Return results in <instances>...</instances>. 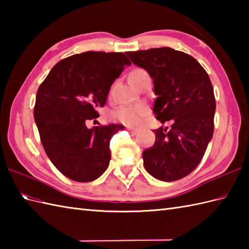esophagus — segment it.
Listing matches in <instances>:
<instances>
[{"label":"esophagus","instance_id":"34e87169","mask_svg":"<svg viewBox=\"0 0 249 249\" xmlns=\"http://www.w3.org/2000/svg\"><path fill=\"white\" fill-rule=\"evenodd\" d=\"M126 128H127V130L129 131V133H130L131 135H137V134H138V131H139L137 128L130 127V126H127V127H126Z\"/></svg>","mask_w":249,"mask_h":249}]
</instances>
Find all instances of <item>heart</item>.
I'll return each mask as SVG.
<instances>
[{
    "instance_id": "obj_1",
    "label": "heart",
    "mask_w": 249,
    "mask_h": 249,
    "mask_svg": "<svg viewBox=\"0 0 249 249\" xmlns=\"http://www.w3.org/2000/svg\"><path fill=\"white\" fill-rule=\"evenodd\" d=\"M145 72L143 70H135L130 72L133 73H142ZM149 113V108L144 104H138L134 106H121V107L111 111L110 118L113 121L121 122L126 125H139L142 120Z\"/></svg>"
}]
</instances>
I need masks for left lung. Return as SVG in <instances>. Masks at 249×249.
I'll list each match as a JSON object with an SVG mask.
<instances>
[{"mask_svg": "<svg viewBox=\"0 0 249 249\" xmlns=\"http://www.w3.org/2000/svg\"><path fill=\"white\" fill-rule=\"evenodd\" d=\"M126 54L153 79L156 119L173 122L169 131L154 130V145L142 153L145 170L165 182L183 178L199 165L214 133L216 102L208 72L192 55L169 47Z\"/></svg>", "mask_w": 249, "mask_h": 249, "instance_id": "8db88e82", "label": "left lung"}]
</instances>
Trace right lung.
<instances>
[{
  "mask_svg": "<svg viewBox=\"0 0 249 249\" xmlns=\"http://www.w3.org/2000/svg\"><path fill=\"white\" fill-rule=\"evenodd\" d=\"M130 61L122 52L88 51L68 56L50 71L36 94L34 119L46 154L76 182H92L109 166L110 140L124 126L87 127L99 116L109 89Z\"/></svg>",
  "mask_w": 249,
  "mask_h": 249,
  "instance_id": "obj_1",
  "label": "right lung"
}]
</instances>
